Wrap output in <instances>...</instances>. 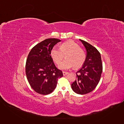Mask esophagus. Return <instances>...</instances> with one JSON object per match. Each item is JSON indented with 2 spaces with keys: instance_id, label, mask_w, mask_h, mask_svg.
<instances>
[{
  "instance_id": "34e87169",
  "label": "esophagus",
  "mask_w": 124,
  "mask_h": 124,
  "mask_svg": "<svg viewBox=\"0 0 124 124\" xmlns=\"http://www.w3.org/2000/svg\"><path fill=\"white\" fill-rule=\"evenodd\" d=\"M69 73L68 72H63V74L64 76H66V75H67Z\"/></svg>"
}]
</instances>
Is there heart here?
<instances>
[{
	"instance_id": "obj_1",
	"label": "heart",
	"mask_w": 124,
	"mask_h": 124,
	"mask_svg": "<svg viewBox=\"0 0 124 124\" xmlns=\"http://www.w3.org/2000/svg\"><path fill=\"white\" fill-rule=\"evenodd\" d=\"M64 55H66V59L59 66V68L61 70H67L73 66L79 67L83 64L86 59L84 51L78 44L72 41L63 43L60 48L54 46L50 51L52 58L58 65L62 61Z\"/></svg>"
}]
</instances>
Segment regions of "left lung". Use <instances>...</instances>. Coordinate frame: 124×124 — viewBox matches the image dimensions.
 I'll return each mask as SVG.
<instances>
[{
	"mask_svg": "<svg viewBox=\"0 0 124 124\" xmlns=\"http://www.w3.org/2000/svg\"><path fill=\"white\" fill-rule=\"evenodd\" d=\"M86 50V57L82 67L76 73L77 79L72 84L73 90L78 94H86L97 86L102 71V64L99 51L87 42L79 39Z\"/></svg>",
	"mask_w": 124,
	"mask_h": 124,
	"instance_id": "8db88e82",
	"label": "left lung"
}]
</instances>
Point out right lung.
Masks as SVG:
<instances>
[{
	"mask_svg": "<svg viewBox=\"0 0 124 124\" xmlns=\"http://www.w3.org/2000/svg\"><path fill=\"white\" fill-rule=\"evenodd\" d=\"M61 41L55 38L46 39L30 50L25 65L27 80L32 89L42 95H48L56 87L62 72L55 66L50 55L54 46Z\"/></svg>",
	"mask_w": 124,
	"mask_h": 124,
	"instance_id": "add662e5",
	"label": "right lung"
}]
</instances>
